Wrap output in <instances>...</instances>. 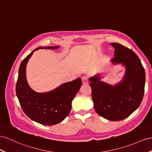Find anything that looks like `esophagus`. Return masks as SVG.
Masks as SVG:
<instances>
[{"mask_svg":"<svg viewBox=\"0 0 152 152\" xmlns=\"http://www.w3.org/2000/svg\"><path fill=\"white\" fill-rule=\"evenodd\" d=\"M81 80H82V83L83 85H87L88 84V80H87V77H83L82 78H81Z\"/></svg>","mask_w":152,"mask_h":152,"instance_id":"obj_1","label":"esophagus"}]
</instances>
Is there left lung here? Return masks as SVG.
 Instances as JSON below:
<instances>
[{
    "instance_id": "left-lung-1",
    "label": "left lung",
    "mask_w": 152,
    "mask_h": 152,
    "mask_svg": "<svg viewBox=\"0 0 152 152\" xmlns=\"http://www.w3.org/2000/svg\"><path fill=\"white\" fill-rule=\"evenodd\" d=\"M114 48L113 65L125 69L122 80L114 85L102 80L104 74L89 77L94 110L99 115L110 121H121L130 115L141 104L146 81L145 71L139 57L131 49L118 43Z\"/></svg>"
}]
</instances>
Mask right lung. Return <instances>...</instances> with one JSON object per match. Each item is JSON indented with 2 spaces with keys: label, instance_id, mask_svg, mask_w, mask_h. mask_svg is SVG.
<instances>
[{
  "label": "right lung",
  "instance_id": "right-lung-1",
  "mask_svg": "<svg viewBox=\"0 0 152 152\" xmlns=\"http://www.w3.org/2000/svg\"><path fill=\"white\" fill-rule=\"evenodd\" d=\"M59 48L40 47L34 49L23 60L18 70L16 94L22 110L31 119L44 125H53L65 119L71 110L72 101L81 86V78L64 83L45 92H38L29 85L26 78V66L33 52L40 49Z\"/></svg>",
  "mask_w": 152,
  "mask_h": 152
}]
</instances>
